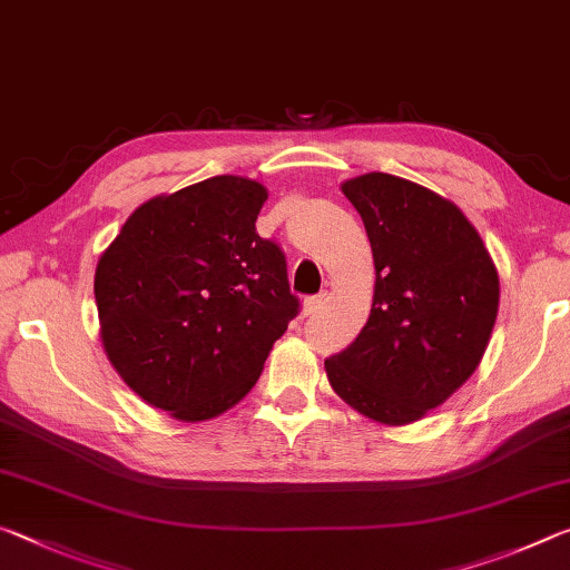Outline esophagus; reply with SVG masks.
<instances>
[{"instance_id":"obj_1","label":"esophagus","mask_w":570,"mask_h":570,"mask_svg":"<svg viewBox=\"0 0 570 570\" xmlns=\"http://www.w3.org/2000/svg\"><path fill=\"white\" fill-rule=\"evenodd\" d=\"M322 304H324V296H308V298H304V304H302L304 316H312V314L320 312Z\"/></svg>"}]
</instances>
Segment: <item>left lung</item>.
Listing matches in <instances>:
<instances>
[{
	"mask_svg": "<svg viewBox=\"0 0 570 570\" xmlns=\"http://www.w3.org/2000/svg\"><path fill=\"white\" fill-rule=\"evenodd\" d=\"M342 193L364 220L377 278L364 330L324 370L354 412L404 428L478 370L498 316V268L468 216L420 183L364 173Z\"/></svg>",
	"mask_w": 570,
	"mask_h": 570,
	"instance_id": "1",
	"label": "left lung"
}]
</instances>
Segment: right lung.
<instances>
[{
    "instance_id": "1",
    "label": "right lung",
    "mask_w": 570,
    "mask_h": 570,
    "mask_svg": "<svg viewBox=\"0 0 570 570\" xmlns=\"http://www.w3.org/2000/svg\"><path fill=\"white\" fill-rule=\"evenodd\" d=\"M268 190L216 176L140 204L95 268L100 340L150 407L206 422L262 377L298 312L286 262L256 234Z\"/></svg>"
}]
</instances>
